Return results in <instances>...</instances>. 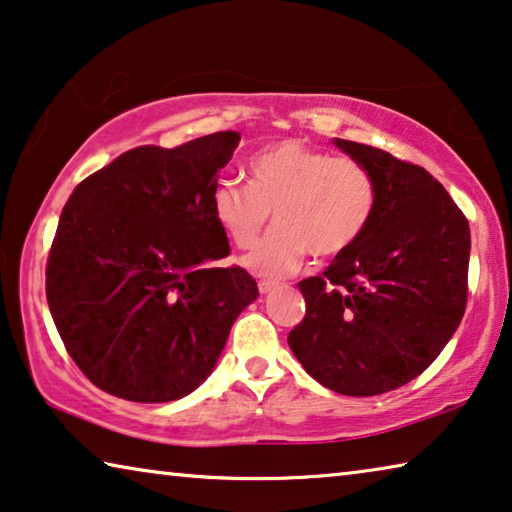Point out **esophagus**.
<instances>
[{"instance_id":"34e87169","label":"esophagus","mask_w":512,"mask_h":512,"mask_svg":"<svg viewBox=\"0 0 512 512\" xmlns=\"http://www.w3.org/2000/svg\"><path fill=\"white\" fill-rule=\"evenodd\" d=\"M257 287H259V294H269V291H273L278 285H275L273 280H259Z\"/></svg>"}]
</instances>
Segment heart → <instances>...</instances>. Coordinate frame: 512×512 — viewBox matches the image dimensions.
Returning <instances> with one entry per match:
<instances>
[{
  "label": "heart",
  "instance_id": "obj_1",
  "mask_svg": "<svg viewBox=\"0 0 512 512\" xmlns=\"http://www.w3.org/2000/svg\"><path fill=\"white\" fill-rule=\"evenodd\" d=\"M378 205V182L351 157H332L296 139L273 143L248 161V186L218 180L212 214L237 248H250L269 223L278 227L243 257L262 278H285L307 255H344L369 230Z\"/></svg>",
  "mask_w": 512,
  "mask_h": 512
}]
</instances>
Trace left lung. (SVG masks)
Here are the masks:
<instances>
[{"mask_svg": "<svg viewBox=\"0 0 512 512\" xmlns=\"http://www.w3.org/2000/svg\"><path fill=\"white\" fill-rule=\"evenodd\" d=\"M335 145L376 177V214L323 275L298 282L305 316L287 342L323 387L376 396L431 367L460 326L472 239L428 170L364 143Z\"/></svg>", "mask_w": 512, "mask_h": 512, "instance_id": "8db88e82", "label": "left lung"}]
</instances>
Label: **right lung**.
Returning <instances> with one entry per match:
<instances>
[{
	"label": "right lung",
	"mask_w": 512,
	"mask_h": 512,
	"mask_svg": "<svg viewBox=\"0 0 512 512\" xmlns=\"http://www.w3.org/2000/svg\"><path fill=\"white\" fill-rule=\"evenodd\" d=\"M237 132L141 145L86 177L63 207L45 291L70 358L118 399L166 403L214 371L232 323L259 296L212 214Z\"/></svg>",
	"instance_id": "obj_1"
}]
</instances>
